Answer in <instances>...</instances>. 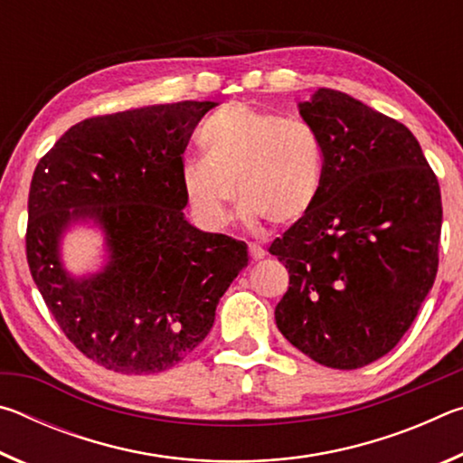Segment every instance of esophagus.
I'll list each match as a JSON object with an SVG mask.
<instances>
[{"label": "esophagus", "mask_w": 463, "mask_h": 463, "mask_svg": "<svg viewBox=\"0 0 463 463\" xmlns=\"http://www.w3.org/2000/svg\"><path fill=\"white\" fill-rule=\"evenodd\" d=\"M249 255H250V260H253V261H260L268 253H265V249H261L260 245H249Z\"/></svg>", "instance_id": "obj_1"}]
</instances>
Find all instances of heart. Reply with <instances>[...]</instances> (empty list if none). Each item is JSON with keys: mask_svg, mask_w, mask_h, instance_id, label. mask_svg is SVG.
Listing matches in <instances>:
<instances>
[{"mask_svg": "<svg viewBox=\"0 0 463 463\" xmlns=\"http://www.w3.org/2000/svg\"><path fill=\"white\" fill-rule=\"evenodd\" d=\"M200 145L206 156L184 161L182 187L206 229L226 224L234 185L249 224L292 226L315 208L325 159L307 122L234 104L203 124Z\"/></svg>", "mask_w": 463, "mask_h": 463, "instance_id": "heart-1", "label": "heart"}]
</instances>
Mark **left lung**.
<instances>
[{
  "instance_id": "1",
  "label": "left lung",
  "mask_w": 463,
  "mask_h": 463,
  "mask_svg": "<svg viewBox=\"0 0 463 463\" xmlns=\"http://www.w3.org/2000/svg\"><path fill=\"white\" fill-rule=\"evenodd\" d=\"M298 112L323 146V185L269 247L289 273L276 323L317 364L357 370L394 349L433 288L441 192L398 120L326 88Z\"/></svg>"
}]
</instances>
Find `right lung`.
Returning a JSON list of instances; mask_svg holds the SVG:
<instances>
[{
	"label": "right lung",
	"mask_w": 463,
	"mask_h": 463,
	"mask_svg": "<svg viewBox=\"0 0 463 463\" xmlns=\"http://www.w3.org/2000/svg\"><path fill=\"white\" fill-rule=\"evenodd\" d=\"M216 101H177L96 116L38 163L28 195L26 257L62 333L91 362L159 373L206 339L216 307L247 268V245L185 221L182 155ZM93 225L100 269L75 277L61 239Z\"/></svg>",
	"instance_id": "right-lung-1"
}]
</instances>
